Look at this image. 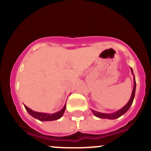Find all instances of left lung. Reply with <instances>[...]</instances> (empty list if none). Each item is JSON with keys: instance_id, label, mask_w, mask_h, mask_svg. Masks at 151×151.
<instances>
[{"instance_id": "1", "label": "left lung", "mask_w": 151, "mask_h": 151, "mask_svg": "<svg viewBox=\"0 0 151 151\" xmlns=\"http://www.w3.org/2000/svg\"><path fill=\"white\" fill-rule=\"evenodd\" d=\"M131 71H132V74L134 76V88L133 90H132V96H131L130 99L129 100L128 103L125 105L123 107L121 108V109H118V111L116 112H113V113H101V112H97V111L93 110V109H91V111L93 113L94 115H96V117L99 118H104V119H109V120H113V119H116V118H120L121 116H122L123 115H124L129 109L130 108V106H132V103H133L134 99V96H135V91H136V81H135V77L133 73V70L132 68H131Z\"/></svg>"}]
</instances>
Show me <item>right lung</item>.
<instances>
[{
    "instance_id": "add662e5",
    "label": "right lung",
    "mask_w": 151,
    "mask_h": 151,
    "mask_svg": "<svg viewBox=\"0 0 151 151\" xmlns=\"http://www.w3.org/2000/svg\"><path fill=\"white\" fill-rule=\"evenodd\" d=\"M25 106V109L27 110V112L31 115L32 117H33L36 119H38L39 121H55V120L59 119V118H61L63 116V113L65 112V109H66V104H65L64 106L63 107V109L61 110L58 111L57 112H55L52 114H48V113H44V112H35V111L32 110L31 109L28 108V106Z\"/></svg>"
}]
</instances>
